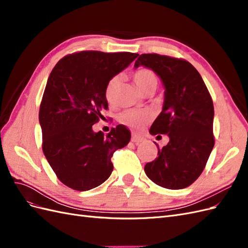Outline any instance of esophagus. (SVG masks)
<instances>
[{"label":"esophagus","mask_w":248,"mask_h":248,"mask_svg":"<svg viewBox=\"0 0 248 248\" xmlns=\"http://www.w3.org/2000/svg\"><path fill=\"white\" fill-rule=\"evenodd\" d=\"M131 140H132L133 142H136V144H139V142L144 141V139H142V138L140 137V136H138V134L133 133L132 136H131Z\"/></svg>","instance_id":"obj_1"}]
</instances>
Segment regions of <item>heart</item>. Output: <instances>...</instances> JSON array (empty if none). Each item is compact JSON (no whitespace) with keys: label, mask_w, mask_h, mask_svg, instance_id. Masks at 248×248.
Returning a JSON list of instances; mask_svg holds the SVG:
<instances>
[{"label":"heart","mask_w":248,"mask_h":248,"mask_svg":"<svg viewBox=\"0 0 248 248\" xmlns=\"http://www.w3.org/2000/svg\"><path fill=\"white\" fill-rule=\"evenodd\" d=\"M133 79L140 88L142 92L151 94L158 87L159 80L156 73L149 68H139L133 72ZM120 87V77H112L104 89V96L108 103H115L117 99L118 90ZM150 115L144 109H126L119 115V121L131 127V128H140L144 125Z\"/></svg>","instance_id":"obj_1"}]
</instances>
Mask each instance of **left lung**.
<instances>
[{
    "instance_id": "1",
    "label": "left lung",
    "mask_w": 248,
    "mask_h": 248,
    "mask_svg": "<svg viewBox=\"0 0 248 248\" xmlns=\"http://www.w3.org/2000/svg\"><path fill=\"white\" fill-rule=\"evenodd\" d=\"M145 66L160 77L166 92L160 115L150 132L170 141L145 166L148 178L169 189L191 185L204 170L214 147L213 101L201 74L186 60L142 54L134 67ZM160 137V136H158Z\"/></svg>"
}]
</instances>
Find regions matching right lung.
<instances>
[{"label":"right lung","instance_id":"right-lung-1","mask_svg":"<svg viewBox=\"0 0 248 248\" xmlns=\"http://www.w3.org/2000/svg\"><path fill=\"white\" fill-rule=\"evenodd\" d=\"M139 55L82 50L62 58L50 72L39 109L42 150L58 179L69 188L90 190L110 176L111 157L130 140L118 125L104 136L92 126L108 109L104 89Z\"/></svg>","mask_w":248,"mask_h":248}]
</instances>
